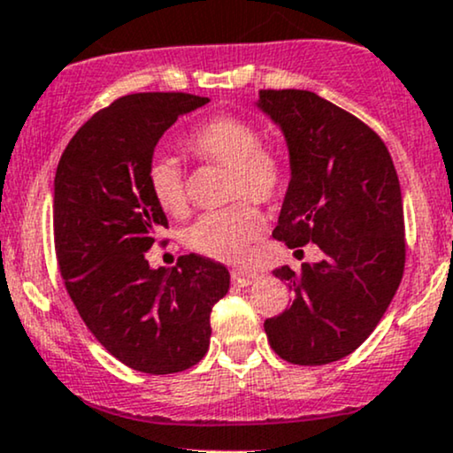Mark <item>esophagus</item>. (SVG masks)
I'll return each mask as SVG.
<instances>
[{"label": "esophagus", "instance_id": "1", "mask_svg": "<svg viewBox=\"0 0 453 453\" xmlns=\"http://www.w3.org/2000/svg\"><path fill=\"white\" fill-rule=\"evenodd\" d=\"M231 278H233V281H237V284H242V286H250V284H254V281H257L260 275L257 273V271H248V269H233L231 271Z\"/></svg>", "mask_w": 453, "mask_h": 453}]
</instances>
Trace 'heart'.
<instances>
[{
	"label": "heart",
	"mask_w": 453,
	"mask_h": 453,
	"mask_svg": "<svg viewBox=\"0 0 453 453\" xmlns=\"http://www.w3.org/2000/svg\"><path fill=\"white\" fill-rule=\"evenodd\" d=\"M190 154L201 161L231 167L228 199H252L271 203L281 195L286 182L278 154L260 148V133L237 116H216L201 125L186 142ZM148 186L158 207L169 216H182L188 207L184 173L178 161L161 154L148 167ZM265 228L263 216L248 201L207 211L184 231L186 248L201 257L237 263Z\"/></svg>",
	"instance_id": "obj_1"
}]
</instances>
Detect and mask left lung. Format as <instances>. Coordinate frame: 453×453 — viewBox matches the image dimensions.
<instances>
[{
	"mask_svg": "<svg viewBox=\"0 0 453 453\" xmlns=\"http://www.w3.org/2000/svg\"><path fill=\"white\" fill-rule=\"evenodd\" d=\"M257 108L284 133L290 182L273 235L316 243L322 260L273 271L295 299L265 333L292 365H328L375 331L405 269V216L386 143L311 90H260ZM301 252V250H296Z\"/></svg>",
	"mask_w": 453,
	"mask_h": 453,
	"instance_id": "1",
	"label": "left lung"
}]
</instances>
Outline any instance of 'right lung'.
Segmentation results:
<instances>
[{
  "label": "right lung",
  "instance_id": "1",
  "mask_svg": "<svg viewBox=\"0 0 453 453\" xmlns=\"http://www.w3.org/2000/svg\"><path fill=\"white\" fill-rule=\"evenodd\" d=\"M188 93L116 99L80 127L55 175V248L88 331L122 365L150 375L190 369L210 348V313L228 292L225 265L186 254L152 269L167 226L148 186L154 148L180 116L207 104Z\"/></svg>",
  "mask_w": 453,
  "mask_h": 453
}]
</instances>
